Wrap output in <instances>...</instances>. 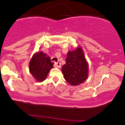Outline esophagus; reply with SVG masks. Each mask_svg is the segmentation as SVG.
<instances>
[{
  "label": "esophagus",
  "mask_w": 125,
  "mask_h": 125,
  "mask_svg": "<svg viewBox=\"0 0 125 125\" xmlns=\"http://www.w3.org/2000/svg\"><path fill=\"white\" fill-rule=\"evenodd\" d=\"M54 66L57 68H60L61 67V63L60 62H55L54 63Z\"/></svg>",
  "instance_id": "34e87169"
}]
</instances>
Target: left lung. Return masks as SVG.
Here are the masks:
<instances>
[{
    "label": "left lung",
    "mask_w": 125,
    "mask_h": 125,
    "mask_svg": "<svg viewBox=\"0 0 125 125\" xmlns=\"http://www.w3.org/2000/svg\"><path fill=\"white\" fill-rule=\"evenodd\" d=\"M65 62L62 68L65 80L72 86L83 83L87 78L89 69L81 47L68 52Z\"/></svg>",
    "instance_id": "left-lung-1"
}]
</instances>
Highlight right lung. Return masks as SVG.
I'll use <instances>...</instances> for the list:
<instances>
[{"instance_id": "1", "label": "right lung", "mask_w": 125, "mask_h": 125, "mask_svg": "<svg viewBox=\"0 0 125 125\" xmlns=\"http://www.w3.org/2000/svg\"><path fill=\"white\" fill-rule=\"evenodd\" d=\"M53 63L49 56L42 52H37L32 56L30 62V72L33 77L39 82H42L46 78Z\"/></svg>"}]
</instances>
